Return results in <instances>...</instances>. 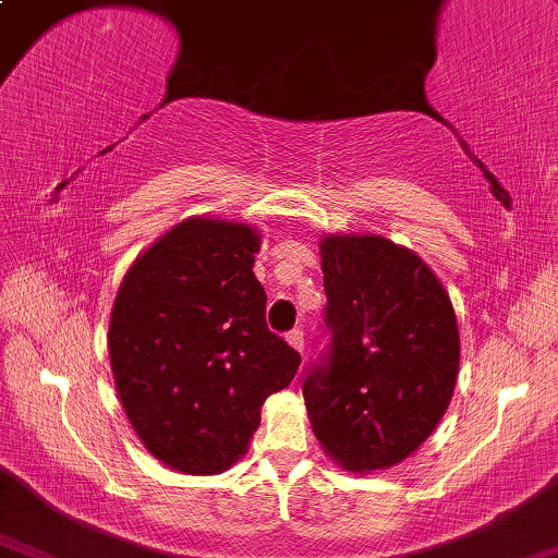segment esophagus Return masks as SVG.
Wrapping results in <instances>:
<instances>
[{
    "label": "esophagus",
    "mask_w": 558,
    "mask_h": 558,
    "mask_svg": "<svg viewBox=\"0 0 558 558\" xmlns=\"http://www.w3.org/2000/svg\"><path fill=\"white\" fill-rule=\"evenodd\" d=\"M287 340H289L291 348H296L299 353H304V330H301V328H291L289 333H287Z\"/></svg>",
    "instance_id": "34e87169"
}]
</instances>
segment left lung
I'll return each instance as SVG.
<instances>
[{
  "label": "left lung",
  "instance_id": "1",
  "mask_svg": "<svg viewBox=\"0 0 558 558\" xmlns=\"http://www.w3.org/2000/svg\"><path fill=\"white\" fill-rule=\"evenodd\" d=\"M324 330L304 399L326 453L350 471L389 468L416 451L451 402L458 326L441 281L385 238H326Z\"/></svg>",
  "mask_w": 558,
  "mask_h": 558
}]
</instances>
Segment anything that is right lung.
Wrapping results in <instances>:
<instances>
[{
	"instance_id": "1",
	"label": "right lung",
	"mask_w": 558,
	"mask_h": 558,
	"mask_svg": "<svg viewBox=\"0 0 558 558\" xmlns=\"http://www.w3.org/2000/svg\"><path fill=\"white\" fill-rule=\"evenodd\" d=\"M259 238L240 222L191 218L126 271L110 320L117 392L149 453L215 475L247 451L264 399L301 355L267 326L252 271Z\"/></svg>"
}]
</instances>
